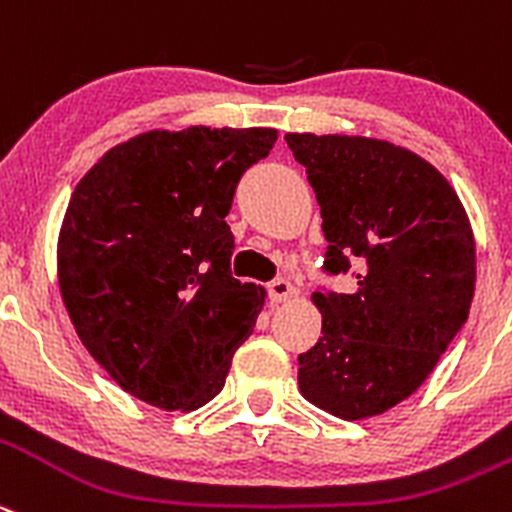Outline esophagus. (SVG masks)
I'll return each mask as SVG.
<instances>
[{
    "mask_svg": "<svg viewBox=\"0 0 512 512\" xmlns=\"http://www.w3.org/2000/svg\"><path fill=\"white\" fill-rule=\"evenodd\" d=\"M267 295H270L272 303H285V300L295 298V295H298V290H295L293 283L278 278V280H272V283L267 285Z\"/></svg>",
    "mask_w": 512,
    "mask_h": 512,
    "instance_id": "1",
    "label": "esophagus"
}]
</instances>
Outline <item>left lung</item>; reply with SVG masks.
I'll return each instance as SVG.
<instances>
[{
	"mask_svg": "<svg viewBox=\"0 0 512 512\" xmlns=\"http://www.w3.org/2000/svg\"><path fill=\"white\" fill-rule=\"evenodd\" d=\"M321 204L323 270L356 278L321 290L323 331L298 356L300 394L338 419L396 407L424 384L465 326L475 237L450 181L407 148L361 136H285Z\"/></svg>",
	"mask_w": 512,
	"mask_h": 512,
	"instance_id": "1",
	"label": "left lung"
}]
</instances>
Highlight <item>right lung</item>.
<instances>
[{"instance_id": "1", "label": "right lung", "mask_w": 512, "mask_h": 512, "mask_svg": "<svg viewBox=\"0 0 512 512\" xmlns=\"http://www.w3.org/2000/svg\"><path fill=\"white\" fill-rule=\"evenodd\" d=\"M275 128L148 131L111 148L75 186L57 278L90 356L136 399L199 409L222 391L265 290L232 278L224 217Z\"/></svg>"}]
</instances>
